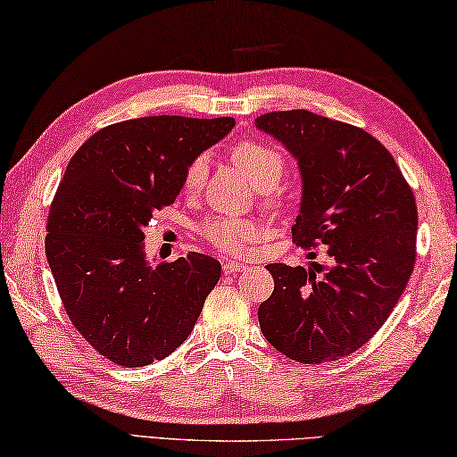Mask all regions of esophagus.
<instances>
[{
    "instance_id": "obj_1",
    "label": "esophagus",
    "mask_w": 457,
    "mask_h": 457,
    "mask_svg": "<svg viewBox=\"0 0 457 457\" xmlns=\"http://www.w3.org/2000/svg\"><path fill=\"white\" fill-rule=\"evenodd\" d=\"M222 270H225V274H237V272L246 270V266L240 262H235V261H227V262H222Z\"/></svg>"
}]
</instances>
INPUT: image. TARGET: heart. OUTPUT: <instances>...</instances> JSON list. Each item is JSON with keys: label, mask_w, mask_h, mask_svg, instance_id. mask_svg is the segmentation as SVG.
Segmentation results:
<instances>
[{"label": "heart", "mask_w": 457, "mask_h": 457, "mask_svg": "<svg viewBox=\"0 0 457 457\" xmlns=\"http://www.w3.org/2000/svg\"><path fill=\"white\" fill-rule=\"evenodd\" d=\"M230 159L243 170L246 179L258 188L264 191L262 201L270 206H278L282 203L278 185L287 175V159L284 154L270 147V145L258 141H240L230 151ZM206 175V159L196 157L185 169L183 188L187 193H196L204 183ZM201 235L209 243L225 254H245L248 246L254 245L262 237V227L253 219L243 217H214L203 222Z\"/></svg>", "instance_id": "1"}]
</instances>
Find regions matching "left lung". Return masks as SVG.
<instances>
[{
	"mask_svg": "<svg viewBox=\"0 0 457 457\" xmlns=\"http://www.w3.org/2000/svg\"><path fill=\"white\" fill-rule=\"evenodd\" d=\"M298 161L303 203L292 240L322 245L332 264L280 262L258 308L264 338L303 364L356 352L388 320L416 262L418 209L392 153L368 131L306 109L254 119ZM316 256L314 253H310Z\"/></svg>",
	"mask_w": 457,
	"mask_h": 457,
	"instance_id": "1",
	"label": "left lung"
}]
</instances>
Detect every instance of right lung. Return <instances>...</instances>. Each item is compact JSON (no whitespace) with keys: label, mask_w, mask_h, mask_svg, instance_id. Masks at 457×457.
<instances>
[{"label":"right lung","mask_w":457,"mask_h":457,"mask_svg":"<svg viewBox=\"0 0 457 457\" xmlns=\"http://www.w3.org/2000/svg\"><path fill=\"white\" fill-rule=\"evenodd\" d=\"M232 117L154 115L91 135L69 161L47 217L46 254L69 320L111 362L149 366L193 332L220 262L188 253L151 266L145 232L173 204L188 162Z\"/></svg>","instance_id":"obj_1"}]
</instances>
